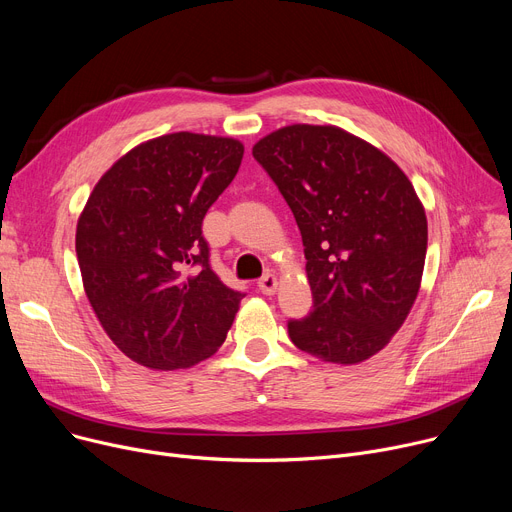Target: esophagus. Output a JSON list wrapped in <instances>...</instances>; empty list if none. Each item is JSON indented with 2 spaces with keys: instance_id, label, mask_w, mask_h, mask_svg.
Segmentation results:
<instances>
[{
  "instance_id": "34e87169",
  "label": "esophagus",
  "mask_w": 512,
  "mask_h": 512,
  "mask_svg": "<svg viewBox=\"0 0 512 512\" xmlns=\"http://www.w3.org/2000/svg\"><path fill=\"white\" fill-rule=\"evenodd\" d=\"M257 286H259V290H261L263 294H267V297H272V294H276V290H278V278H276L274 274H265V276L257 282Z\"/></svg>"
}]
</instances>
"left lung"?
I'll return each mask as SVG.
<instances>
[{"instance_id": "left-lung-1", "label": "left lung", "mask_w": 512, "mask_h": 512, "mask_svg": "<svg viewBox=\"0 0 512 512\" xmlns=\"http://www.w3.org/2000/svg\"><path fill=\"white\" fill-rule=\"evenodd\" d=\"M253 157L303 236L313 311L288 321L290 340L326 363L367 361L405 324L421 286L427 218L411 180L334 124L278 128Z\"/></svg>"}]
</instances>
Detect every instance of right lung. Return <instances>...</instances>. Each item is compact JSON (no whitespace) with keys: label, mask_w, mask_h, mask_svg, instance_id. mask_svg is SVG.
<instances>
[{"label":"right lung","mask_w":512,"mask_h":512,"mask_svg":"<svg viewBox=\"0 0 512 512\" xmlns=\"http://www.w3.org/2000/svg\"><path fill=\"white\" fill-rule=\"evenodd\" d=\"M242 153L232 137L164 134L124 153L80 211L76 257L87 299L134 363L186 369L226 340L245 294L211 272L201 224Z\"/></svg>","instance_id":"1"}]
</instances>
